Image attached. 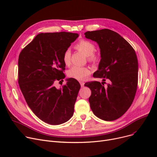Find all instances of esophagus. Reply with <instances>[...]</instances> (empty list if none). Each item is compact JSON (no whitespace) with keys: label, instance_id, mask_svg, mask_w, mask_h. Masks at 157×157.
Wrapping results in <instances>:
<instances>
[{"label":"esophagus","instance_id":"1","mask_svg":"<svg viewBox=\"0 0 157 157\" xmlns=\"http://www.w3.org/2000/svg\"><path fill=\"white\" fill-rule=\"evenodd\" d=\"M79 83L81 85V87H83L84 86V85H85V83L83 81H79Z\"/></svg>","mask_w":157,"mask_h":157}]
</instances>
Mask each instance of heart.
Listing matches in <instances>:
<instances>
[{
	"label": "heart",
	"mask_w": 157,
	"mask_h": 157,
	"mask_svg": "<svg viewBox=\"0 0 157 157\" xmlns=\"http://www.w3.org/2000/svg\"><path fill=\"white\" fill-rule=\"evenodd\" d=\"M75 48L87 56L90 62L95 63L99 60V56L94 53L95 51V45L91 41L82 39L76 44ZM71 52L69 49H67L63 52L62 56L63 62L65 65H69L71 64ZM90 73L91 71L88 67L74 65L69 70L67 74L69 78L81 81L85 79Z\"/></svg>",
	"instance_id": "b5f03b06"
}]
</instances>
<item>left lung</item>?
I'll return each instance as SVG.
<instances>
[{
	"instance_id": "1",
	"label": "left lung",
	"mask_w": 157,
	"mask_h": 157,
	"mask_svg": "<svg viewBox=\"0 0 157 157\" xmlns=\"http://www.w3.org/2000/svg\"><path fill=\"white\" fill-rule=\"evenodd\" d=\"M85 35L100 48L101 59L94 74L103 78L101 83H86L92 92L88 98L90 108L100 119L115 120L125 114L134 99L138 82L137 55L127 41L111 30L88 31ZM106 78L110 83L104 86Z\"/></svg>"
}]
</instances>
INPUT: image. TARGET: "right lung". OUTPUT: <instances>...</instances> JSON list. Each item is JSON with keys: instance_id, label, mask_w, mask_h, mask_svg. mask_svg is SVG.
Listing matches in <instances>:
<instances>
[{"instance_id": "add662e5", "label": "right lung", "mask_w": 157, "mask_h": 157, "mask_svg": "<svg viewBox=\"0 0 157 157\" xmlns=\"http://www.w3.org/2000/svg\"><path fill=\"white\" fill-rule=\"evenodd\" d=\"M79 35L71 32L40 33L18 58V84L29 108L42 121L60 125L72 117L79 82L69 78L57 89L55 81L65 78L63 52Z\"/></svg>"}]
</instances>
